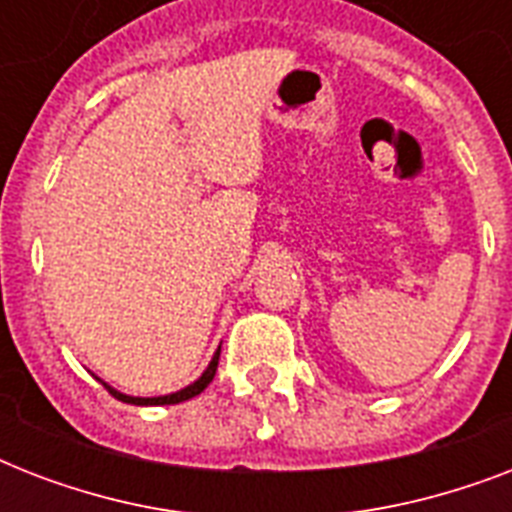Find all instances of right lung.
Masks as SVG:
<instances>
[{
	"label": "right lung",
	"mask_w": 512,
	"mask_h": 512,
	"mask_svg": "<svg viewBox=\"0 0 512 512\" xmlns=\"http://www.w3.org/2000/svg\"><path fill=\"white\" fill-rule=\"evenodd\" d=\"M217 358H220V348L215 350V356H212V361H209V366L201 372V377L196 382H191V385H185V388L175 390V393H167V396H151V398H140V396H127V393H122V390L111 388L108 382H103L108 388V393L114 398H119V401H124V404H135V406H164V404H180V401H188V398L199 396L201 390L207 388L209 382H212V377H215L217 372Z\"/></svg>",
	"instance_id": "add662e5"
}]
</instances>
